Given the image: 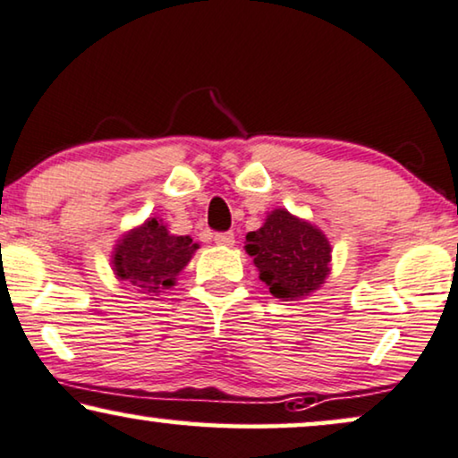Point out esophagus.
I'll return each mask as SVG.
<instances>
[{
	"instance_id": "34e87169",
	"label": "esophagus",
	"mask_w": 458,
	"mask_h": 458,
	"mask_svg": "<svg viewBox=\"0 0 458 458\" xmlns=\"http://www.w3.org/2000/svg\"><path fill=\"white\" fill-rule=\"evenodd\" d=\"M216 245L219 247H233L234 245V233H219L213 236Z\"/></svg>"
}]
</instances>
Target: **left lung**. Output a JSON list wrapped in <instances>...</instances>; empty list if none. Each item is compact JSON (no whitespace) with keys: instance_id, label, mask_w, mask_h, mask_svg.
Wrapping results in <instances>:
<instances>
[{"instance_id":"left-lung-1","label":"left lung","mask_w":458,"mask_h":458,"mask_svg":"<svg viewBox=\"0 0 458 458\" xmlns=\"http://www.w3.org/2000/svg\"><path fill=\"white\" fill-rule=\"evenodd\" d=\"M245 251L253 258L259 280L280 301H300L325 284L333 266V247L318 225L272 209L261 228L247 233Z\"/></svg>"}]
</instances>
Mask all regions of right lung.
I'll return each mask as SVG.
<instances>
[{
  "mask_svg": "<svg viewBox=\"0 0 458 458\" xmlns=\"http://www.w3.org/2000/svg\"><path fill=\"white\" fill-rule=\"evenodd\" d=\"M197 249L191 236L172 234L163 219L152 216L119 236L111 253V267L114 278L152 297L175 286Z\"/></svg>",
  "mask_w": 458,
  "mask_h": 458,
  "instance_id": "right-lung-1",
  "label": "right lung"
}]
</instances>
